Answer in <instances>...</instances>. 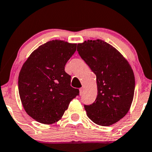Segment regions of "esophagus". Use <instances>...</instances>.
I'll return each instance as SVG.
<instances>
[{"label":"esophagus","mask_w":152,"mask_h":152,"mask_svg":"<svg viewBox=\"0 0 152 152\" xmlns=\"http://www.w3.org/2000/svg\"><path fill=\"white\" fill-rule=\"evenodd\" d=\"M79 91H80V95H82V94H83V88H80Z\"/></svg>","instance_id":"obj_1"}]
</instances>
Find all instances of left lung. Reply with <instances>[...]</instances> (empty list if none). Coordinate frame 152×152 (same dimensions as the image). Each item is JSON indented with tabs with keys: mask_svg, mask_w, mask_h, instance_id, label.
Here are the masks:
<instances>
[{
	"mask_svg": "<svg viewBox=\"0 0 152 152\" xmlns=\"http://www.w3.org/2000/svg\"><path fill=\"white\" fill-rule=\"evenodd\" d=\"M77 51L96 76L98 95L94 103L84 105L87 116L98 125L115 124L125 116L134 97L135 80L130 65L103 40L78 44Z\"/></svg>",
	"mask_w": 152,
	"mask_h": 152,
	"instance_id": "left-lung-1",
	"label": "left lung"
}]
</instances>
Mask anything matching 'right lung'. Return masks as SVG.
I'll return each mask as SVG.
<instances>
[{
	"mask_svg": "<svg viewBox=\"0 0 152 152\" xmlns=\"http://www.w3.org/2000/svg\"><path fill=\"white\" fill-rule=\"evenodd\" d=\"M76 44L62 40L47 42L35 49L24 63L18 90L24 109L40 123L59 120L70 102L79 95L71 86L65 65L76 50Z\"/></svg>",
	"mask_w": 152,
	"mask_h": 152,
	"instance_id": "obj_1",
	"label": "right lung"
}]
</instances>
